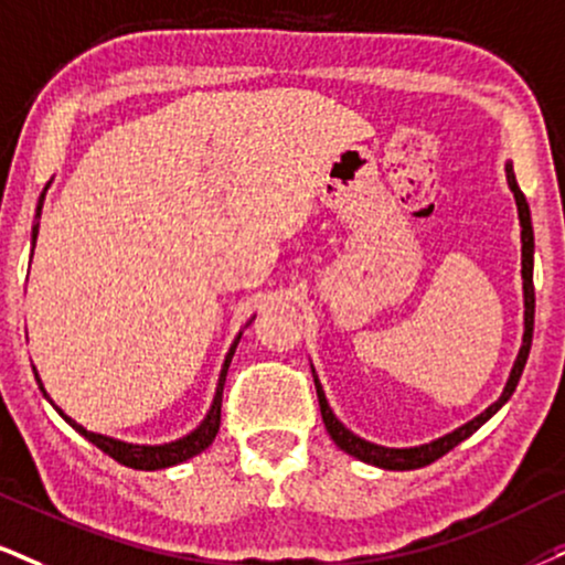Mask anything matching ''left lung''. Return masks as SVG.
I'll use <instances>...</instances> for the list:
<instances>
[{"instance_id":"1","label":"left lung","mask_w":565,"mask_h":565,"mask_svg":"<svg viewBox=\"0 0 565 565\" xmlns=\"http://www.w3.org/2000/svg\"><path fill=\"white\" fill-rule=\"evenodd\" d=\"M505 175H508V185H511V191H513V199H516L519 222H521V277H524V343H521L519 359L511 369V377H508V385L503 390V395H500V398L492 403V406L487 408L484 414H479L477 419H471L469 424H463V427L450 431V435L440 437V440H435L429 445H419V448H382V445L361 440V437H356L351 429H345L343 424L338 422V416L332 414L330 406H327L322 385H319V380L315 377L317 398H319V408H322L324 427H327V431H330V437L335 440L338 448L345 450L348 456L359 458V461H364V463L380 466V469H390V471L422 469V466H429V463H435L437 458H443L445 452L456 448L458 443H463L466 437L475 435V431L482 427V424L490 419V416H495L498 411L505 406L508 398L513 395V390H516L519 380H521V372H524V366H526L529 348H532V332H534V282H532L534 230H532V217H529V204H526L524 193H521V188L516 183V175H513L511 164H505Z\"/></svg>"}]
</instances>
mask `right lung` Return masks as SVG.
I'll use <instances>...</instances> for the list:
<instances>
[{
  "label": "right lung",
  "instance_id": "add662e5",
  "mask_svg": "<svg viewBox=\"0 0 565 565\" xmlns=\"http://www.w3.org/2000/svg\"><path fill=\"white\" fill-rule=\"evenodd\" d=\"M46 188H49V183H46ZM46 188H44V193H46ZM44 193H41L39 206H36V222H33V243H36V238H39V217H41V206H44ZM238 340H241V335L235 338L233 345H230V353L225 356V364H222L217 395H214V403H212V408H209L206 419L201 422L199 427L191 431V435L180 437V440H175V443H164V445H130V443H122V440H113V437H107V435H96V431L83 429L78 422H73V419H70V416H65V411L57 408V406H54V408L60 411V416L70 424V427L78 429L88 443H94L96 448L107 452L109 458H115L117 463L130 466V469H138V471H154V469H167V466L183 463V461H188V458L199 456L201 450H206L209 445H212L214 437H217L220 416H222V387H225L227 366H230V361H233V353H235V348H238ZM36 380H39V374H36ZM39 385H41V380H39ZM41 390H44V385H41ZM46 398H49V395H46Z\"/></svg>",
  "mask_w": 565,
  "mask_h": 565
}]
</instances>
